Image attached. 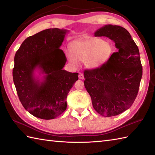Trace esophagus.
<instances>
[{"instance_id":"esophagus-1","label":"esophagus","mask_w":155,"mask_h":155,"mask_svg":"<svg viewBox=\"0 0 155 155\" xmlns=\"http://www.w3.org/2000/svg\"><path fill=\"white\" fill-rule=\"evenodd\" d=\"M78 78H79L80 79H84V75L82 73H79V74H78Z\"/></svg>"}]
</instances>
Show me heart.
Instances as JSON below:
<instances>
[{
	"label": "heart",
	"mask_w": 155,
	"mask_h": 155,
	"mask_svg": "<svg viewBox=\"0 0 155 155\" xmlns=\"http://www.w3.org/2000/svg\"><path fill=\"white\" fill-rule=\"evenodd\" d=\"M69 48L71 53L67 54L68 62L74 67L78 65V61L84 62L89 69L97 68L106 63L113 50L109 42L94 37L72 42Z\"/></svg>",
	"instance_id": "b5f03b06"
}]
</instances>
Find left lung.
<instances>
[{
  "instance_id": "obj_1",
  "label": "left lung",
  "mask_w": 155,
  "mask_h": 155,
  "mask_svg": "<svg viewBox=\"0 0 155 155\" xmlns=\"http://www.w3.org/2000/svg\"><path fill=\"white\" fill-rule=\"evenodd\" d=\"M94 36L110 38L117 52L101 67L84 71V87L98 114L116 116L131 107L139 92L143 75L139 48L128 31L120 26L104 25Z\"/></svg>"
}]
</instances>
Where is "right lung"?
I'll list each match as a JSON object with an SVG mask.
<instances>
[{"label": "right lung", "mask_w": 155, "mask_h": 155, "mask_svg": "<svg viewBox=\"0 0 155 155\" xmlns=\"http://www.w3.org/2000/svg\"><path fill=\"white\" fill-rule=\"evenodd\" d=\"M68 32L57 28L39 32L26 38L15 56L12 76L19 100L41 119H53L67 109L68 93L78 79L77 72L63 70L67 58L60 47Z\"/></svg>", "instance_id": "1"}]
</instances>
